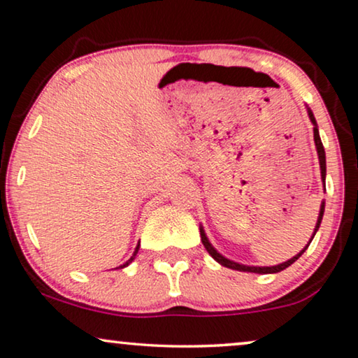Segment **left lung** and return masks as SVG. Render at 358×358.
Masks as SVG:
<instances>
[{
	"mask_svg": "<svg viewBox=\"0 0 358 358\" xmlns=\"http://www.w3.org/2000/svg\"><path fill=\"white\" fill-rule=\"evenodd\" d=\"M308 115H310L311 124L315 125V127H313V134H315V145H316V151H317V158H320L321 179H322V182H324V180H326V153H324V146H322V141H321V138H320V131H317V124H316V119H315V115H313L311 109H308ZM322 215H324V202L321 203L320 217H317L315 231H313V236H311V239H310V243L313 241V238H315V234H316L317 229H320ZM200 238H202L203 246H205V249H207V251H208L210 256H212L218 264H222V266L228 267V268H233V271H239V272H254V273H277V272H280V271H283V268H287L288 266H292V264L295 262L296 259L300 257L301 254L306 251L308 246H310V243H308L306 248H303L301 251L296 254V256H293L292 259H288L287 262L278 264V266H272V267H257V266H244V264H238V262H234V261H229V259L222 256V254H220V252L217 251V249H215V248L212 246V244H210L207 234H205L202 227H200Z\"/></svg>",
	"mask_w": 358,
	"mask_h": 358,
	"instance_id": "8db88e82",
	"label": "left lung"
}]
</instances>
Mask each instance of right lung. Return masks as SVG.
<instances>
[{
    "instance_id": "obj_1",
    "label": "right lung",
    "mask_w": 358,
    "mask_h": 358,
    "mask_svg": "<svg viewBox=\"0 0 358 358\" xmlns=\"http://www.w3.org/2000/svg\"><path fill=\"white\" fill-rule=\"evenodd\" d=\"M138 248H140V244H138V246H136L135 248V252H134V256H131L130 259H129V261H127L125 264H122V266H119V267H117V268H124V267H127V266H129V264L131 262V261H134V259H135V256H136V252H138Z\"/></svg>"
}]
</instances>
